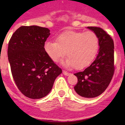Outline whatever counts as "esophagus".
I'll return each instance as SVG.
<instances>
[{
    "instance_id": "esophagus-1",
    "label": "esophagus",
    "mask_w": 125,
    "mask_h": 125,
    "mask_svg": "<svg viewBox=\"0 0 125 125\" xmlns=\"http://www.w3.org/2000/svg\"><path fill=\"white\" fill-rule=\"evenodd\" d=\"M63 74L65 75H68L69 74H70L68 73V72H66V71H63Z\"/></svg>"
}]
</instances>
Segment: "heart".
I'll return each mask as SVG.
<instances>
[{"label": "heart", "mask_w": 125, "mask_h": 125, "mask_svg": "<svg viewBox=\"0 0 125 125\" xmlns=\"http://www.w3.org/2000/svg\"><path fill=\"white\" fill-rule=\"evenodd\" d=\"M100 45L99 36L94 32L68 31L59 35L57 42H47L46 53L54 62L66 54L64 64L69 67L81 69L86 67L95 58Z\"/></svg>", "instance_id": "1"}]
</instances>
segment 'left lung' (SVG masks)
<instances>
[{"mask_svg":"<svg viewBox=\"0 0 125 125\" xmlns=\"http://www.w3.org/2000/svg\"><path fill=\"white\" fill-rule=\"evenodd\" d=\"M87 28L99 36L100 49L90 66L74 74L78 79L74 90L83 97L93 98L102 94L111 81L115 70L114 45L113 39L101 28Z\"/></svg>","mask_w":125,"mask_h":125,"instance_id":"left-lung-1","label":"left lung"}]
</instances>
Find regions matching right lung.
<instances>
[{
	"label": "right lung",
	"instance_id": "right-lung-1",
	"mask_svg": "<svg viewBox=\"0 0 125 125\" xmlns=\"http://www.w3.org/2000/svg\"><path fill=\"white\" fill-rule=\"evenodd\" d=\"M50 31L35 25L22 26L9 41L8 57L12 77L20 91L30 99L47 95L62 72L44 48Z\"/></svg>",
	"mask_w": 125,
	"mask_h": 125
}]
</instances>
